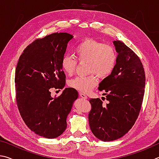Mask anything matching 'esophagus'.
Returning <instances> with one entry per match:
<instances>
[{
    "mask_svg": "<svg viewBox=\"0 0 159 159\" xmlns=\"http://www.w3.org/2000/svg\"><path fill=\"white\" fill-rule=\"evenodd\" d=\"M80 96L81 97V98H83V99H87V96H86L84 93H80Z\"/></svg>",
    "mask_w": 159,
    "mask_h": 159,
    "instance_id": "34e87169",
    "label": "esophagus"
}]
</instances>
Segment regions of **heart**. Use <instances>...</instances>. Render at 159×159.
Here are the masks:
<instances>
[{
  "mask_svg": "<svg viewBox=\"0 0 159 159\" xmlns=\"http://www.w3.org/2000/svg\"><path fill=\"white\" fill-rule=\"evenodd\" d=\"M75 57L80 62H87L88 76H79L71 80L68 84L80 92H90L98 84V77L109 76L115 69L117 54L115 48L108 44L93 38H86L75 47ZM77 61L72 56L65 54L61 59V67L65 73L71 76L75 71Z\"/></svg>",
  "mask_w": 159,
  "mask_h": 159,
  "instance_id": "heart-1",
  "label": "heart"
}]
</instances>
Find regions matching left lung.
Returning a JSON list of instances; mask_svg holds the SVG:
<instances>
[{
	"label": "left lung",
	"instance_id": "obj_1",
	"mask_svg": "<svg viewBox=\"0 0 159 159\" xmlns=\"http://www.w3.org/2000/svg\"><path fill=\"white\" fill-rule=\"evenodd\" d=\"M113 44L118 54L116 66L98 87L107 103L102 104L100 98L89 100L91 130L104 142L117 140L133 127L140 113L145 87V74L139 57L121 41L115 40Z\"/></svg>",
	"mask_w": 159,
	"mask_h": 159
}]
</instances>
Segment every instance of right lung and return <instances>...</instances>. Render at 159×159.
<instances>
[{"mask_svg": "<svg viewBox=\"0 0 159 159\" xmlns=\"http://www.w3.org/2000/svg\"><path fill=\"white\" fill-rule=\"evenodd\" d=\"M67 33H55L38 39L26 47L15 70L16 101L20 115L29 129L42 137L52 139L67 127L66 119L78 92L66 88L60 96H51V89H62L66 75L61 67L68 42Z\"/></svg>", "mask_w": 159, "mask_h": 159, "instance_id": "add662e5", "label": "right lung"}]
</instances>
